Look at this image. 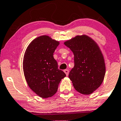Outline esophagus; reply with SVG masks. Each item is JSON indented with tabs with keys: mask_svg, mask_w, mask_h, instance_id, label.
I'll return each instance as SVG.
<instances>
[{
	"mask_svg": "<svg viewBox=\"0 0 121 121\" xmlns=\"http://www.w3.org/2000/svg\"><path fill=\"white\" fill-rule=\"evenodd\" d=\"M64 72L66 74V75L67 76L68 75V74H69V70L68 69H65L64 71Z\"/></svg>",
	"mask_w": 121,
	"mask_h": 121,
	"instance_id": "34e87169",
	"label": "esophagus"
}]
</instances>
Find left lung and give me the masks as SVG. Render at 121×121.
Wrapping results in <instances>:
<instances>
[{
    "label": "left lung",
    "instance_id": "1",
    "mask_svg": "<svg viewBox=\"0 0 121 121\" xmlns=\"http://www.w3.org/2000/svg\"><path fill=\"white\" fill-rule=\"evenodd\" d=\"M74 54L75 65L69 78L77 91L90 95L99 88L104 79V57L98 44L86 35H77L64 42Z\"/></svg>",
    "mask_w": 121,
    "mask_h": 121
}]
</instances>
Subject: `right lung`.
I'll list each match as a JSON object with an SVG mask.
<instances>
[{"label":"right lung","instance_id":"obj_1","mask_svg":"<svg viewBox=\"0 0 121 121\" xmlns=\"http://www.w3.org/2000/svg\"><path fill=\"white\" fill-rule=\"evenodd\" d=\"M59 42L48 35L34 39L29 45L24 54V75L30 88L41 98L54 95L62 79L66 76L58 69L53 53Z\"/></svg>","mask_w":121,"mask_h":121}]
</instances>
